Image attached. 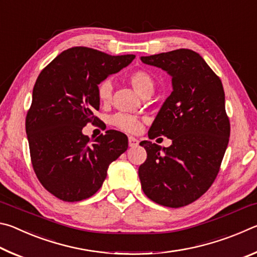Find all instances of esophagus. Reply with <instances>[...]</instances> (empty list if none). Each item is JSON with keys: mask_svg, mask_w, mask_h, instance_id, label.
<instances>
[{"mask_svg": "<svg viewBox=\"0 0 257 257\" xmlns=\"http://www.w3.org/2000/svg\"><path fill=\"white\" fill-rule=\"evenodd\" d=\"M128 143H129V146L130 147H136L139 144L138 139L135 138V137H132V136L128 138Z\"/></svg>", "mask_w": 257, "mask_h": 257, "instance_id": "1", "label": "esophagus"}]
</instances>
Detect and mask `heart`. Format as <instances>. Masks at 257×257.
I'll use <instances>...</instances> for the list:
<instances>
[{
	"label": "heart",
	"mask_w": 257,
	"mask_h": 257,
	"mask_svg": "<svg viewBox=\"0 0 257 257\" xmlns=\"http://www.w3.org/2000/svg\"><path fill=\"white\" fill-rule=\"evenodd\" d=\"M128 80L130 85L134 87L136 92L142 95L143 97L146 95H151L154 92L155 88V79L149 71L144 69H138L133 71L128 76ZM96 93L99 102L103 104H107L111 102L113 94V85L110 79H104L98 82L96 87ZM111 124L114 127L123 130L125 133L137 134L142 130V121L138 116H135L127 113H116L111 118Z\"/></svg>",
	"instance_id": "obj_1"
}]
</instances>
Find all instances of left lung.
<instances>
[{"label":"left lung","mask_w":257,"mask_h":257,"mask_svg":"<svg viewBox=\"0 0 257 257\" xmlns=\"http://www.w3.org/2000/svg\"><path fill=\"white\" fill-rule=\"evenodd\" d=\"M172 77L173 90L165 99L149 138L172 141L161 147L141 142L147 159L138 169L142 189L151 201L181 207L205 194L220 171L230 136L222 82L196 52L179 49L142 56Z\"/></svg>","instance_id":"1"}]
</instances>
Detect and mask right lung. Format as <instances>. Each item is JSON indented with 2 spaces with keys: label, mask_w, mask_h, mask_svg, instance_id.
Wrapping results in <instances>:
<instances>
[{
  "label": "right lung",
  "mask_w": 257,
  "mask_h": 257,
  "mask_svg": "<svg viewBox=\"0 0 257 257\" xmlns=\"http://www.w3.org/2000/svg\"><path fill=\"white\" fill-rule=\"evenodd\" d=\"M134 54L110 55L77 46L63 51L41 71L26 116L30 160L42 186L63 202H79L96 193L111 162L128 149V138L106 130L90 139L87 123L99 119L96 87L120 71Z\"/></svg>",
  "instance_id": "add662e5"
}]
</instances>
